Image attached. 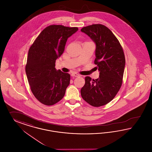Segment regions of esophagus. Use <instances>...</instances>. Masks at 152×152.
Wrapping results in <instances>:
<instances>
[{"label": "esophagus", "instance_id": "34e87169", "mask_svg": "<svg viewBox=\"0 0 152 152\" xmlns=\"http://www.w3.org/2000/svg\"><path fill=\"white\" fill-rule=\"evenodd\" d=\"M71 76H72V77H79L80 76V75L79 74H77V73H72L71 74Z\"/></svg>", "mask_w": 152, "mask_h": 152}]
</instances>
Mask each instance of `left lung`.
I'll return each mask as SVG.
<instances>
[{
  "label": "left lung",
  "instance_id": "1",
  "mask_svg": "<svg viewBox=\"0 0 152 152\" xmlns=\"http://www.w3.org/2000/svg\"><path fill=\"white\" fill-rule=\"evenodd\" d=\"M81 31L96 43L94 64L99 71V78L85 77L81 89L82 98L94 107L106 104L115 97L121 84L126 64L122 47L113 32L106 26L93 24Z\"/></svg>",
  "mask_w": 152,
  "mask_h": 152
}]
</instances>
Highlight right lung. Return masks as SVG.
I'll return each mask as SVG.
<instances>
[{
  "instance_id": "right-lung-1",
  "label": "right lung",
  "mask_w": 152,
  "mask_h": 152,
  "mask_svg": "<svg viewBox=\"0 0 152 152\" xmlns=\"http://www.w3.org/2000/svg\"><path fill=\"white\" fill-rule=\"evenodd\" d=\"M78 31L52 25L44 29L29 50L25 72L33 95L41 102L51 106L64 96L70 75L55 69V61L64 52L67 39Z\"/></svg>"
}]
</instances>
